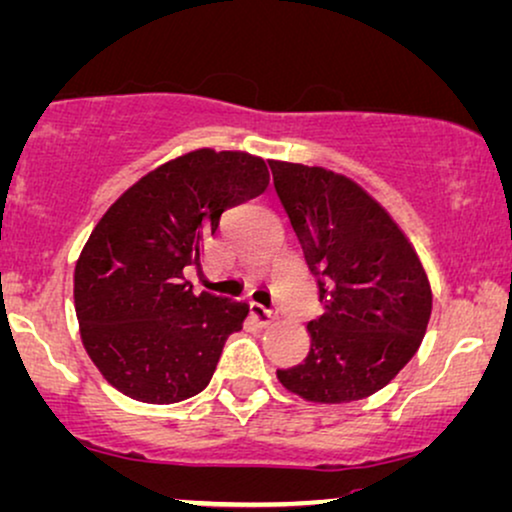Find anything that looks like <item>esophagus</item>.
<instances>
[{
  "label": "esophagus",
  "mask_w": 512,
  "mask_h": 512,
  "mask_svg": "<svg viewBox=\"0 0 512 512\" xmlns=\"http://www.w3.org/2000/svg\"><path fill=\"white\" fill-rule=\"evenodd\" d=\"M249 313H251V318H254L261 327H268L275 320V311H270V308L261 306V304H251Z\"/></svg>",
  "instance_id": "1"
}]
</instances>
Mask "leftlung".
<instances>
[{
	"mask_svg": "<svg viewBox=\"0 0 512 512\" xmlns=\"http://www.w3.org/2000/svg\"><path fill=\"white\" fill-rule=\"evenodd\" d=\"M323 315L308 323L311 349L277 370L292 394L313 403L365 399L415 356L432 315V287L418 251L375 197L342 173L268 161Z\"/></svg>",
	"mask_w": 512,
	"mask_h": 512,
	"instance_id": "obj_1",
	"label": "left lung"
}]
</instances>
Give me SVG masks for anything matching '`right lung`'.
Segmentation results:
<instances>
[{"instance_id": "obj_1", "label": "right lung", "mask_w": 512, "mask_h": 512, "mask_svg": "<svg viewBox=\"0 0 512 512\" xmlns=\"http://www.w3.org/2000/svg\"><path fill=\"white\" fill-rule=\"evenodd\" d=\"M266 161L201 147L130 185L94 225L73 270L80 339L102 377L142 403H178L211 380L244 301L192 292L185 266L204 258L225 208L268 187Z\"/></svg>"}]
</instances>
